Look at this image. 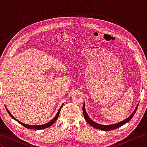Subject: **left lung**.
Returning <instances> with one entry per match:
<instances>
[{"label": "left lung", "instance_id": "obj_1", "mask_svg": "<svg viewBox=\"0 0 147 147\" xmlns=\"http://www.w3.org/2000/svg\"><path fill=\"white\" fill-rule=\"evenodd\" d=\"M138 105L136 107V109L134 110V112H132V113L130 115L129 117L127 118H126V119L123 120V121L116 123V124H110V125H102V124H100L97 123L96 122H94V121H92V120L89 117L88 115L87 114L86 112V110H85V104H83V116L84 119H86V121L90 124L91 126H92L93 127H94L96 129H99V130H102V131H110V130H113L115 129H117L120 126H121L123 125H124V124H126V123H127L128 121H129L132 118V117H134V114L136 112V110L137 109L138 107Z\"/></svg>", "mask_w": 147, "mask_h": 147}]
</instances>
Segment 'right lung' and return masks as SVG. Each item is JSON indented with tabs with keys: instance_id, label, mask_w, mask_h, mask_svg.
I'll use <instances>...</instances> for the list:
<instances>
[{
	"instance_id": "1",
	"label": "right lung",
	"mask_w": 147,
	"mask_h": 147,
	"mask_svg": "<svg viewBox=\"0 0 147 147\" xmlns=\"http://www.w3.org/2000/svg\"><path fill=\"white\" fill-rule=\"evenodd\" d=\"M63 105H64V104H63L61 105V107L59 108V110H58V112H57V113L56 114V115L55 116V117L53 118L50 121H49L48 123H46V124H41V125H29V124H24V123H21V121H18V120L16 119L13 116V115H12L10 113V112H9V110H8L7 109V108L6 107V106H5V108H6V110H7V112L8 113V114L10 115V116L13 119H15L16 121H18V122L19 123H20V124H21V125H23V126L26 127V128L30 129L40 130V129H45V128H47V127H48L51 126L52 125V124L56 121L57 119V118H58V117H59V113H60V111H61V108H62V107L63 106Z\"/></svg>"
}]
</instances>
